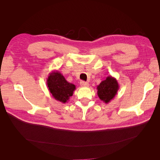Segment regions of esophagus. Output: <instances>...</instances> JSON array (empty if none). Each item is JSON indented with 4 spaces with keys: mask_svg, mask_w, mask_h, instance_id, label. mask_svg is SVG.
<instances>
[{
    "mask_svg": "<svg viewBox=\"0 0 160 160\" xmlns=\"http://www.w3.org/2000/svg\"><path fill=\"white\" fill-rule=\"evenodd\" d=\"M80 86L82 87H88L89 86V83L84 82V81H81L80 82Z\"/></svg>",
    "mask_w": 160,
    "mask_h": 160,
    "instance_id": "obj_1",
    "label": "esophagus"
}]
</instances>
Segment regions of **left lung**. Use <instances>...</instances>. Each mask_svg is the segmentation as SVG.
<instances>
[{
	"mask_svg": "<svg viewBox=\"0 0 160 160\" xmlns=\"http://www.w3.org/2000/svg\"><path fill=\"white\" fill-rule=\"evenodd\" d=\"M119 89L117 80L112 76H109L97 86V95L104 103L108 104L115 97Z\"/></svg>",
	"mask_w": 160,
	"mask_h": 160,
	"instance_id": "left-lung-1",
	"label": "left lung"
}]
</instances>
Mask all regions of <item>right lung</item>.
Listing matches in <instances>:
<instances>
[{
  "label": "right lung",
  "instance_id": "obj_1",
  "mask_svg": "<svg viewBox=\"0 0 160 160\" xmlns=\"http://www.w3.org/2000/svg\"><path fill=\"white\" fill-rule=\"evenodd\" d=\"M47 85L53 98L62 103L68 101L76 89L75 85L67 82L63 74L58 71H53L49 74Z\"/></svg>",
  "mask_w": 160,
  "mask_h": 160
}]
</instances>
